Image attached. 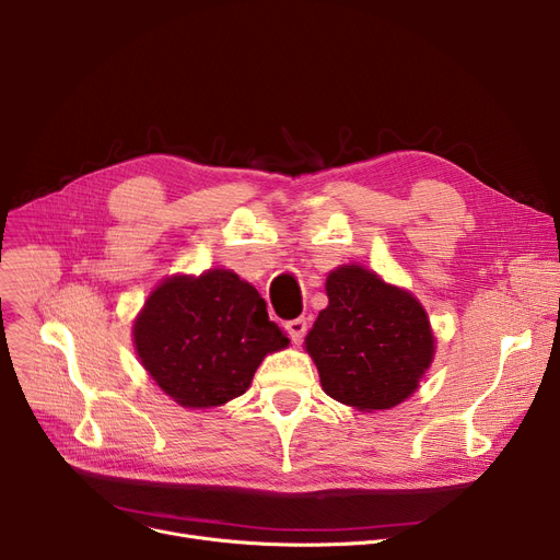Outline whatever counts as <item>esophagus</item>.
<instances>
[{
  "label": "esophagus",
  "mask_w": 560,
  "mask_h": 560,
  "mask_svg": "<svg viewBox=\"0 0 560 560\" xmlns=\"http://www.w3.org/2000/svg\"><path fill=\"white\" fill-rule=\"evenodd\" d=\"M285 331H288V336H290L292 342H300V340L306 336V331H308L306 319H304V317L288 319V322H285Z\"/></svg>",
  "instance_id": "obj_1"
}]
</instances>
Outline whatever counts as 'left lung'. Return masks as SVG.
<instances>
[{
	"label": "left lung",
	"mask_w": 560,
	"mask_h": 560,
	"mask_svg": "<svg viewBox=\"0 0 560 560\" xmlns=\"http://www.w3.org/2000/svg\"><path fill=\"white\" fill-rule=\"evenodd\" d=\"M329 306L306 336L322 388L359 410H384L413 395L433 359L422 304L359 265L327 279Z\"/></svg>",
	"instance_id": "8db88e82"
}]
</instances>
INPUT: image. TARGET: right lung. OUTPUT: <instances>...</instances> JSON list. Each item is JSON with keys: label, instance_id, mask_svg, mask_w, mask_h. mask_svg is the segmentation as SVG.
Returning a JSON list of instances; mask_svg holds the SVG:
<instances>
[{"label": "right lung", "instance_id": "right-lung-1", "mask_svg": "<svg viewBox=\"0 0 560 560\" xmlns=\"http://www.w3.org/2000/svg\"><path fill=\"white\" fill-rule=\"evenodd\" d=\"M133 342L176 404L209 408L241 397L256 368L288 345L254 285L229 270L172 277L144 302Z\"/></svg>", "mask_w": 560, "mask_h": 560}]
</instances>
